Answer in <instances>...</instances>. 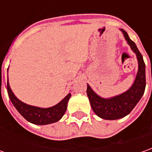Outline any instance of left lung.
Returning a JSON list of instances; mask_svg holds the SVG:
<instances>
[{
    "label": "left lung",
    "mask_w": 152,
    "mask_h": 152,
    "mask_svg": "<svg viewBox=\"0 0 152 152\" xmlns=\"http://www.w3.org/2000/svg\"><path fill=\"white\" fill-rule=\"evenodd\" d=\"M124 37L127 41L132 50L137 55L138 60V72L136 80L130 89L117 96L105 99L100 97L94 92L87 85L86 93L93 111L102 119L116 120L127 115L133 108L137 106L141 96H143L145 88V66L141 52L137 49L135 42L132 41L128 34L121 30Z\"/></svg>",
    "instance_id": "1"
}]
</instances>
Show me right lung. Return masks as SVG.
<instances>
[{"instance_id": "right-lung-1", "label": "right lung", "mask_w": 152, "mask_h": 152, "mask_svg": "<svg viewBox=\"0 0 152 152\" xmlns=\"http://www.w3.org/2000/svg\"><path fill=\"white\" fill-rule=\"evenodd\" d=\"M7 91L13 106H15L20 114L29 122L36 125H47L58 121L66 111L67 102L71 97V93H69L57 105L49 108H40L37 106L26 105L15 97V96L10 88L8 80Z\"/></svg>"}]
</instances>
